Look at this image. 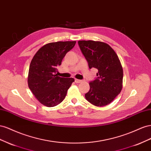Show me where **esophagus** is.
I'll return each instance as SVG.
<instances>
[{"instance_id": "obj_1", "label": "esophagus", "mask_w": 151, "mask_h": 151, "mask_svg": "<svg viewBox=\"0 0 151 151\" xmlns=\"http://www.w3.org/2000/svg\"><path fill=\"white\" fill-rule=\"evenodd\" d=\"M75 82L76 83H81L82 82V80H78V79H75Z\"/></svg>"}]
</instances>
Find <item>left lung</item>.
Here are the masks:
<instances>
[{
  "mask_svg": "<svg viewBox=\"0 0 151 151\" xmlns=\"http://www.w3.org/2000/svg\"><path fill=\"white\" fill-rule=\"evenodd\" d=\"M90 69H97V78L90 81L85 97L93 105L104 106L113 101L122 89L123 68L117 54L104 42H78Z\"/></svg>",
  "mask_w": 151,
  "mask_h": 151,
  "instance_id": "8db88e82",
  "label": "left lung"
}]
</instances>
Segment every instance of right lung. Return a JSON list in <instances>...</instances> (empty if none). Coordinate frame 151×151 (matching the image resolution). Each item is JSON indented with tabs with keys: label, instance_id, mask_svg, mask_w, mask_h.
<instances>
[{
	"label": "right lung",
	"instance_id": "1",
	"mask_svg": "<svg viewBox=\"0 0 151 151\" xmlns=\"http://www.w3.org/2000/svg\"><path fill=\"white\" fill-rule=\"evenodd\" d=\"M76 41L49 43L38 50L30 63L28 87L42 104L54 107L65 98L68 90L75 81L73 78H61L55 75L58 66Z\"/></svg>",
	"mask_w": 151,
	"mask_h": 151
}]
</instances>
